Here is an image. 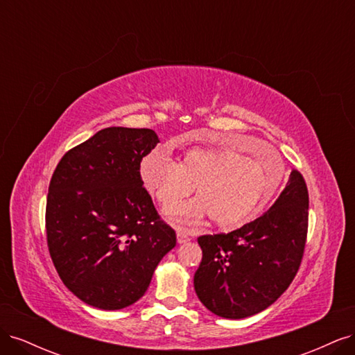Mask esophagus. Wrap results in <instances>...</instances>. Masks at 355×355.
Returning <instances> with one entry per match:
<instances>
[{"label":"esophagus","instance_id":"34e87169","mask_svg":"<svg viewBox=\"0 0 355 355\" xmlns=\"http://www.w3.org/2000/svg\"><path fill=\"white\" fill-rule=\"evenodd\" d=\"M176 239H178V244H185V243L189 241V237L184 231H178Z\"/></svg>","mask_w":355,"mask_h":355}]
</instances>
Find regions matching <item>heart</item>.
<instances>
[{
    "label": "heart",
    "instance_id": "heart-1",
    "mask_svg": "<svg viewBox=\"0 0 355 355\" xmlns=\"http://www.w3.org/2000/svg\"><path fill=\"white\" fill-rule=\"evenodd\" d=\"M139 175L163 209L175 206L192 187L196 198L170 209V219L191 223L210 214L220 228L231 230L259 216L280 184L282 164L277 158L272 173L270 166L231 149L192 148L175 164L157 153L145 155Z\"/></svg>",
    "mask_w": 355,
    "mask_h": 355
}]
</instances>
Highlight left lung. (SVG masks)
Listing matches in <instances>:
<instances>
[{"instance_id":"obj_1","label":"left lung","mask_w":355,"mask_h":355,"mask_svg":"<svg viewBox=\"0 0 355 355\" xmlns=\"http://www.w3.org/2000/svg\"><path fill=\"white\" fill-rule=\"evenodd\" d=\"M308 202L305 180L292 170L286 188L261 218L230 234L198 239L202 259L194 288L210 313L245 318L286 292L304 254Z\"/></svg>"}]
</instances>
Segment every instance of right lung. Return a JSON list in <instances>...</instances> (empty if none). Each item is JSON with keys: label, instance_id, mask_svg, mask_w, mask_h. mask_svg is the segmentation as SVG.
Segmentation results:
<instances>
[{"label": "right lung", "instance_id": "add662e5", "mask_svg": "<svg viewBox=\"0 0 355 355\" xmlns=\"http://www.w3.org/2000/svg\"><path fill=\"white\" fill-rule=\"evenodd\" d=\"M158 142L151 128H103L63 155L51 176V261L63 284L90 306L116 311L137 302L176 245L139 175Z\"/></svg>", "mask_w": 355, "mask_h": 355}]
</instances>
